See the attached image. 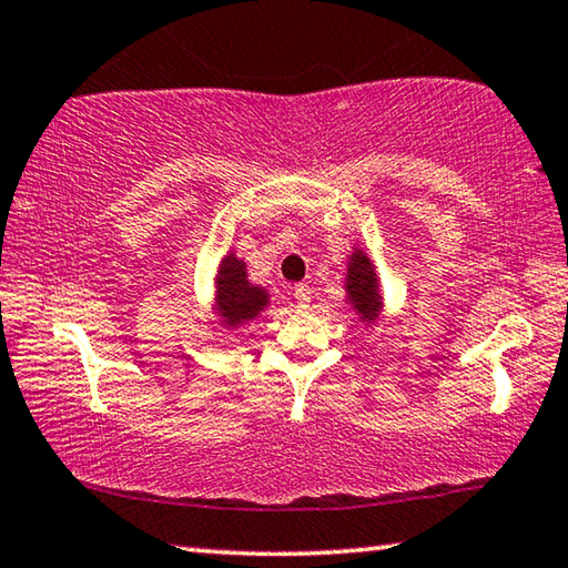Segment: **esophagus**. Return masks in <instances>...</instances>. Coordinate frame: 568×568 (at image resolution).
Wrapping results in <instances>:
<instances>
[{"label":"esophagus","instance_id":"obj_1","mask_svg":"<svg viewBox=\"0 0 568 568\" xmlns=\"http://www.w3.org/2000/svg\"><path fill=\"white\" fill-rule=\"evenodd\" d=\"M293 297H295V303H297V305L305 307L307 303H311V287H307L305 283L295 285V287H293Z\"/></svg>","mask_w":568,"mask_h":568}]
</instances>
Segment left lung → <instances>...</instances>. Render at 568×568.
<instances>
[{
	"mask_svg": "<svg viewBox=\"0 0 568 568\" xmlns=\"http://www.w3.org/2000/svg\"><path fill=\"white\" fill-rule=\"evenodd\" d=\"M348 295L351 303L355 305L365 321H373L378 315L381 307V297H378V283H376V273H373V265L368 257H365L361 250H355L351 255V265H348Z\"/></svg>",
	"mask_w": 568,
	"mask_h": 568,
	"instance_id": "left-lung-1",
	"label": "left lung"
}]
</instances>
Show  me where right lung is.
Returning <instances> with one entry per match:
<instances>
[{
	"label": "right lung",
	"mask_w": 568,
	"mask_h": 568,
	"mask_svg": "<svg viewBox=\"0 0 568 568\" xmlns=\"http://www.w3.org/2000/svg\"><path fill=\"white\" fill-rule=\"evenodd\" d=\"M217 311L227 325L253 321L267 303V295L261 287L247 283L245 263L235 255H227L217 271Z\"/></svg>",
	"instance_id": "1"
}]
</instances>
